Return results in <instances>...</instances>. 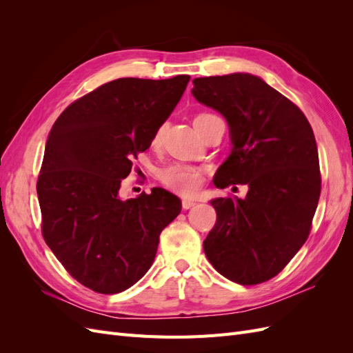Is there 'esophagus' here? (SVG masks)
<instances>
[{
	"instance_id": "1",
	"label": "esophagus",
	"mask_w": 353,
	"mask_h": 353,
	"mask_svg": "<svg viewBox=\"0 0 353 353\" xmlns=\"http://www.w3.org/2000/svg\"><path fill=\"white\" fill-rule=\"evenodd\" d=\"M196 205V200H191V199H183V208L184 209H190Z\"/></svg>"
}]
</instances>
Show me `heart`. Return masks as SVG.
Returning a JSON list of instances; mask_svg holds the SVG:
<instances>
[{"instance_id":"b5f03b06","label":"heart","mask_w":353,"mask_h":353,"mask_svg":"<svg viewBox=\"0 0 353 353\" xmlns=\"http://www.w3.org/2000/svg\"><path fill=\"white\" fill-rule=\"evenodd\" d=\"M210 114H199L194 121L201 119ZM160 138H162V130H159L153 137V144H159ZM160 181L165 187L175 191L178 194L191 196L194 194L201 184L203 178V169L197 166H191L185 163H174L168 168L160 170L159 174Z\"/></svg>"}]
</instances>
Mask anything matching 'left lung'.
Here are the masks:
<instances>
[{
  "mask_svg": "<svg viewBox=\"0 0 353 353\" xmlns=\"http://www.w3.org/2000/svg\"><path fill=\"white\" fill-rule=\"evenodd\" d=\"M191 94L230 126L231 153L218 188L249 187L244 199L210 200L216 223L203 241L221 275L243 285L268 281L305 244L321 193L318 148L302 110L250 73L196 78Z\"/></svg>",
  "mask_w": 353,
  "mask_h": 353,
  "instance_id": "1",
  "label": "left lung"
}]
</instances>
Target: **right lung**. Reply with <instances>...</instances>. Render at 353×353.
Segmentation results:
<instances>
[{
  "label": "right lung",
  "instance_id": "1",
  "mask_svg": "<svg viewBox=\"0 0 353 353\" xmlns=\"http://www.w3.org/2000/svg\"><path fill=\"white\" fill-rule=\"evenodd\" d=\"M190 81L121 78L72 103L52 125L38 176L42 236L66 271L103 294L150 270L159 236L181 212L163 188L119 196L132 159L150 147Z\"/></svg>",
  "mask_w": 353,
  "mask_h": 353
}]
</instances>
